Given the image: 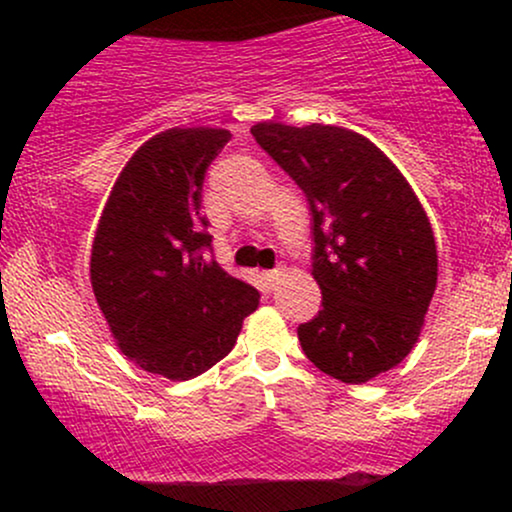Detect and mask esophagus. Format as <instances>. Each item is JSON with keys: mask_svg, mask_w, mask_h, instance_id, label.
Returning a JSON list of instances; mask_svg holds the SVG:
<instances>
[{"mask_svg": "<svg viewBox=\"0 0 512 512\" xmlns=\"http://www.w3.org/2000/svg\"><path fill=\"white\" fill-rule=\"evenodd\" d=\"M281 276H284V269H269V272H264V281L269 284V289H274Z\"/></svg>", "mask_w": 512, "mask_h": 512, "instance_id": "obj_1", "label": "esophagus"}]
</instances>
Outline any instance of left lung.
<instances>
[{
  "label": "left lung",
  "instance_id": "left-lung-1",
  "mask_svg": "<svg viewBox=\"0 0 512 512\" xmlns=\"http://www.w3.org/2000/svg\"><path fill=\"white\" fill-rule=\"evenodd\" d=\"M250 132L313 216L322 310L298 325L303 354L351 385L395 368L419 339L438 279L431 223L409 182L349 129L260 122Z\"/></svg>",
  "mask_w": 512,
  "mask_h": 512
}]
</instances>
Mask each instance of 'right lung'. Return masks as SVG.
<instances>
[{
    "label": "right lung",
    "mask_w": 512,
    "mask_h": 512,
    "mask_svg": "<svg viewBox=\"0 0 512 512\" xmlns=\"http://www.w3.org/2000/svg\"><path fill=\"white\" fill-rule=\"evenodd\" d=\"M226 129H168L117 178L91 252V286L122 354L149 373L190 380L236 346L260 303L214 260L202 185Z\"/></svg>",
    "instance_id": "add662e5"
}]
</instances>
